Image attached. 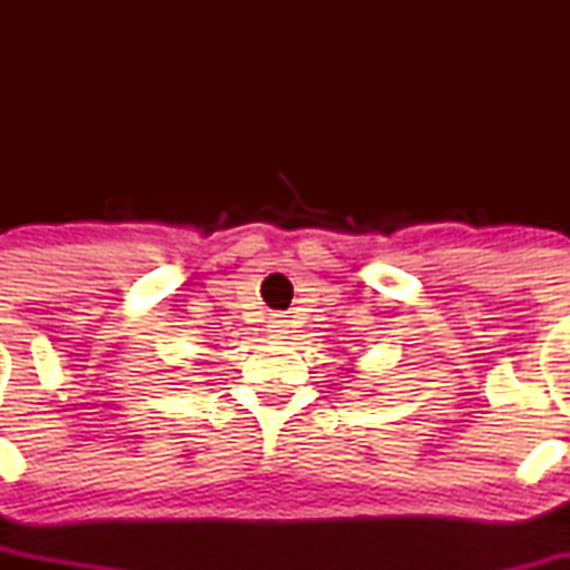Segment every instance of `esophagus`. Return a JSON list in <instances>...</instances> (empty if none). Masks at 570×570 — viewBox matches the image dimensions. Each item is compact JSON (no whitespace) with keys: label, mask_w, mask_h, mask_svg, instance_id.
Returning <instances> with one entry per match:
<instances>
[{"label":"esophagus","mask_w":570,"mask_h":570,"mask_svg":"<svg viewBox=\"0 0 570 570\" xmlns=\"http://www.w3.org/2000/svg\"><path fill=\"white\" fill-rule=\"evenodd\" d=\"M267 326H271V330H267V332H271L273 337H284L286 335V322H284V318H273V322L267 324Z\"/></svg>","instance_id":"1"}]
</instances>
